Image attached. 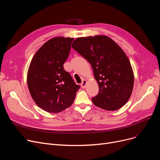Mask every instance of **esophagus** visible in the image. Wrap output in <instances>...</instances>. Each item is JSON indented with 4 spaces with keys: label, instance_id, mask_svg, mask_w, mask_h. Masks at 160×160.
<instances>
[{
    "label": "esophagus",
    "instance_id": "1",
    "mask_svg": "<svg viewBox=\"0 0 160 160\" xmlns=\"http://www.w3.org/2000/svg\"><path fill=\"white\" fill-rule=\"evenodd\" d=\"M86 85H87V80H83L82 82L81 83V86H82V88H85L86 87Z\"/></svg>",
    "mask_w": 160,
    "mask_h": 160
}]
</instances>
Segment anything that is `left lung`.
<instances>
[{
	"label": "left lung",
	"instance_id": "8db88e82",
	"mask_svg": "<svg viewBox=\"0 0 160 160\" xmlns=\"http://www.w3.org/2000/svg\"><path fill=\"white\" fill-rule=\"evenodd\" d=\"M72 47L86 58L93 69L99 92L93 104L108 111L122 108L129 100L134 77L130 62L123 50L106 36L78 38Z\"/></svg>",
	"mask_w": 160,
	"mask_h": 160
}]
</instances>
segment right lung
<instances>
[{"instance_id":"add662e5","label":"right lung","mask_w":160,"mask_h":160,"mask_svg":"<svg viewBox=\"0 0 160 160\" xmlns=\"http://www.w3.org/2000/svg\"><path fill=\"white\" fill-rule=\"evenodd\" d=\"M74 38L56 37L42 46L30 62L27 84L36 104L49 113H59L72 105L80 86L65 71Z\"/></svg>"}]
</instances>
